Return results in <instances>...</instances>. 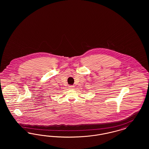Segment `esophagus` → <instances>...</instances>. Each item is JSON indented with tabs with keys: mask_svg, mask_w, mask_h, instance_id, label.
<instances>
[{
	"mask_svg": "<svg viewBox=\"0 0 149 149\" xmlns=\"http://www.w3.org/2000/svg\"><path fill=\"white\" fill-rule=\"evenodd\" d=\"M69 87L70 89H72V88H74V86H73V85H70V86H69Z\"/></svg>",
	"mask_w": 149,
	"mask_h": 149,
	"instance_id": "obj_1",
	"label": "esophagus"
}]
</instances>
